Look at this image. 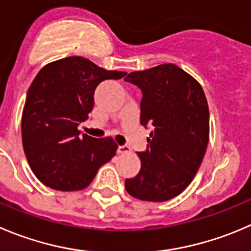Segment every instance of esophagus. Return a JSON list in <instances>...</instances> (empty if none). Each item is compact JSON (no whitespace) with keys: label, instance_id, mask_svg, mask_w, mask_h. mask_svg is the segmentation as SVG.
I'll list each match as a JSON object with an SVG mask.
<instances>
[{"label":"esophagus","instance_id":"obj_1","mask_svg":"<svg viewBox=\"0 0 251 251\" xmlns=\"http://www.w3.org/2000/svg\"><path fill=\"white\" fill-rule=\"evenodd\" d=\"M132 150H130L129 147H127V145H121V147H118V149H117V152L118 154H127V152H130Z\"/></svg>","mask_w":251,"mask_h":251}]
</instances>
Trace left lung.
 Returning a JSON list of instances; mask_svg holds the SVG:
<instances>
[{
  "mask_svg": "<svg viewBox=\"0 0 251 251\" xmlns=\"http://www.w3.org/2000/svg\"><path fill=\"white\" fill-rule=\"evenodd\" d=\"M142 90L140 124L152 128L139 174L126 180L134 199L163 202L186 190L199 171L209 140L203 88L175 64H161L124 78Z\"/></svg>",
  "mask_w": 251,
  "mask_h": 251,
  "instance_id": "left-lung-1",
  "label": "left lung"
}]
</instances>
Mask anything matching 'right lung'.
Wrapping results in <instances>:
<instances>
[{"instance_id": "right-lung-1", "label": "right lung", "mask_w": 251, "mask_h": 251, "mask_svg": "<svg viewBox=\"0 0 251 251\" xmlns=\"http://www.w3.org/2000/svg\"><path fill=\"white\" fill-rule=\"evenodd\" d=\"M126 74L82 56L52 61L37 74L23 107L22 143L40 182L58 191L83 190L116 155L113 138L80 137L77 126L94 108L97 85Z\"/></svg>"}]
</instances>
